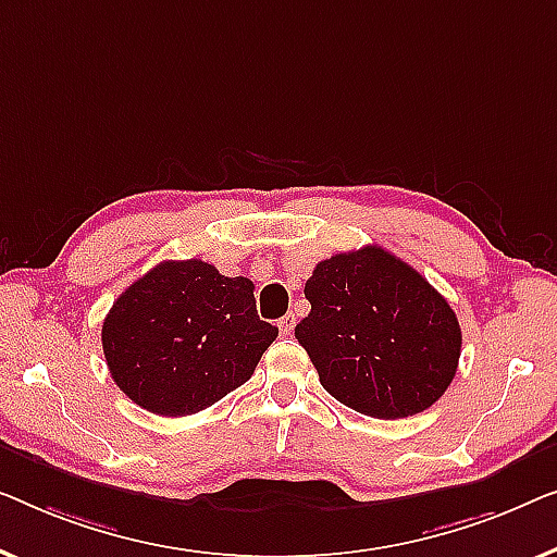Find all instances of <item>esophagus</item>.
Listing matches in <instances>:
<instances>
[{
  "label": "esophagus",
  "mask_w": 557,
  "mask_h": 557,
  "mask_svg": "<svg viewBox=\"0 0 557 557\" xmlns=\"http://www.w3.org/2000/svg\"><path fill=\"white\" fill-rule=\"evenodd\" d=\"M277 327H280V335H285V338H287V335H293V331H295V315H293V312H287V315L277 323Z\"/></svg>",
  "instance_id": "obj_1"
}]
</instances>
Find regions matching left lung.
Here are the masks:
<instances>
[{
	"label": "left lung",
	"instance_id": "8db88e82",
	"mask_svg": "<svg viewBox=\"0 0 557 557\" xmlns=\"http://www.w3.org/2000/svg\"><path fill=\"white\" fill-rule=\"evenodd\" d=\"M295 327L327 394L373 419H404L444 396L457 373L459 320L411 264L383 247L333 255L305 282Z\"/></svg>",
	"mask_w": 557,
	"mask_h": 557
}]
</instances>
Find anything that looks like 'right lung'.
<instances>
[{
  "mask_svg": "<svg viewBox=\"0 0 557 557\" xmlns=\"http://www.w3.org/2000/svg\"><path fill=\"white\" fill-rule=\"evenodd\" d=\"M100 335L115 386L133 404L189 417L249 381L277 327L257 315L252 280L169 260L121 293Z\"/></svg>",
  "mask_w": 557,
  "mask_h": 557,
  "instance_id": "add662e5",
  "label": "right lung"
}]
</instances>
